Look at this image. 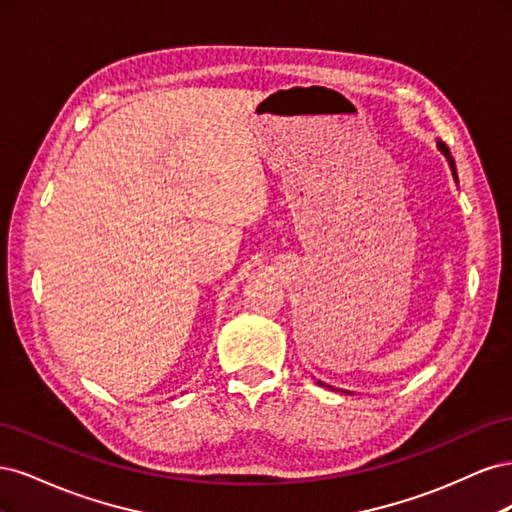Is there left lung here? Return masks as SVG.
Here are the masks:
<instances>
[{"mask_svg": "<svg viewBox=\"0 0 512 512\" xmlns=\"http://www.w3.org/2000/svg\"><path fill=\"white\" fill-rule=\"evenodd\" d=\"M438 147H440V151H442L444 156H446L448 164H451V168H453V177L457 179V168H455V160H453V156H451V151H448V147H446L442 141H438Z\"/></svg>", "mask_w": 512, "mask_h": 512, "instance_id": "left-lung-1", "label": "left lung"}]
</instances>
